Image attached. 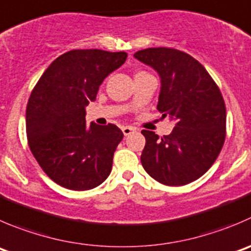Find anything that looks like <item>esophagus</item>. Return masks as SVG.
I'll list each match as a JSON object with an SVG mask.
<instances>
[{"instance_id":"obj_1","label":"esophagus","mask_w":251,"mask_h":251,"mask_svg":"<svg viewBox=\"0 0 251 251\" xmlns=\"http://www.w3.org/2000/svg\"><path fill=\"white\" fill-rule=\"evenodd\" d=\"M123 132L125 136H128V135H131V133L136 132V128L131 127V126H123Z\"/></svg>"}]
</instances>
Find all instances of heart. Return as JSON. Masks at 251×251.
<instances>
[{
  "mask_svg": "<svg viewBox=\"0 0 251 251\" xmlns=\"http://www.w3.org/2000/svg\"><path fill=\"white\" fill-rule=\"evenodd\" d=\"M138 74H145V72H138Z\"/></svg>",
  "mask_w": 251,
  "mask_h": 251,
  "instance_id": "1",
  "label": "heart"
}]
</instances>
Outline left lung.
I'll return each mask as SVG.
<instances>
[{"instance_id": "8db88e82", "label": "left lung", "mask_w": 251, "mask_h": 251, "mask_svg": "<svg viewBox=\"0 0 251 251\" xmlns=\"http://www.w3.org/2000/svg\"><path fill=\"white\" fill-rule=\"evenodd\" d=\"M135 58L160 78L157 109L175 127L159 137L142 130L146 146L141 163L160 184L186 185L215 163L226 138V105L220 88L193 56L169 48H148Z\"/></svg>"}]
</instances>
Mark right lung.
Listing matches in <instances>:
<instances>
[{"label":"right lung","mask_w":251,"mask_h":251,"mask_svg":"<svg viewBox=\"0 0 251 251\" xmlns=\"http://www.w3.org/2000/svg\"><path fill=\"white\" fill-rule=\"evenodd\" d=\"M127 53L72 50L51 62L26 105L29 148L51 180L70 190L94 189L109 176L124 133L114 124H86V106Z\"/></svg>","instance_id":"obj_1"}]
</instances>
